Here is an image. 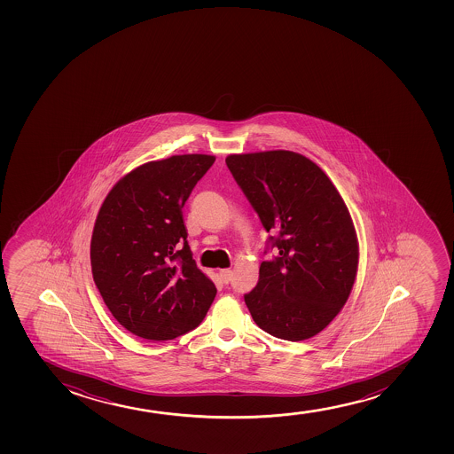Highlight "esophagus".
<instances>
[{
  "instance_id": "obj_1",
  "label": "esophagus",
  "mask_w": 454,
  "mask_h": 454,
  "mask_svg": "<svg viewBox=\"0 0 454 454\" xmlns=\"http://www.w3.org/2000/svg\"><path fill=\"white\" fill-rule=\"evenodd\" d=\"M231 276H233L231 270H219V277L223 282L229 283L231 280Z\"/></svg>"
}]
</instances>
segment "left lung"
Listing matches in <instances>:
<instances>
[{"instance_id": "8db88e82", "label": "left lung", "mask_w": 454, "mask_h": 454, "mask_svg": "<svg viewBox=\"0 0 454 454\" xmlns=\"http://www.w3.org/2000/svg\"><path fill=\"white\" fill-rule=\"evenodd\" d=\"M225 163L278 248L262 262L247 308L266 333L312 338L336 318L355 285L359 242L348 207L327 174L298 153L230 154Z\"/></svg>"}]
</instances>
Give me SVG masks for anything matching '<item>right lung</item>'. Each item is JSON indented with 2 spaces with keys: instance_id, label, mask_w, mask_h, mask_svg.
Masks as SVG:
<instances>
[{
  "instance_id": "add662e5",
  "label": "right lung",
  "mask_w": 454,
  "mask_h": 454,
  "mask_svg": "<svg viewBox=\"0 0 454 454\" xmlns=\"http://www.w3.org/2000/svg\"><path fill=\"white\" fill-rule=\"evenodd\" d=\"M215 162L182 154L125 174L99 207L90 239L94 282L116 321L148 340H169L203 321L216 295L192 259L182 208Z\"/></svg>"
}]
</instances>
